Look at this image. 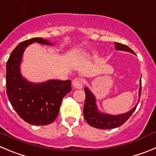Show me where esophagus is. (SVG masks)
<instances>
[{"instance_id": "obj_1", "label": "esophagus", "mask_w": 156, "mask_h": 156, "mask_svg": "<svg viewBox=\"0 0 156 156\" xmlns=\"http://www.w3.org/2000/svg\"><path fill=\"white\" fill-rule=\"evenodd\" d=\"M84 84H85V79L81 78H75L72 81V85H73L74 88H77V89H81L83 85H84Z\"/></svg>"}]
</instances>
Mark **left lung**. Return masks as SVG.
I'll use <instances>...</instances> for the list:
<instances>
[{"label": "left lung", "mask_w": 156, "mask_h": 156, "mask_svg": "<svg viewBox=\"0 0 156 156\" xmlns=\"http://www.w3.org/2000/svg\"><path fill=\"white\" fill-rule=\"evenodd\" d=\"M115 47L116 50H122L129 51L131 53L135 54V52L132 50L127 45L115 42ZM142 92V82L139 88V98ZM85 101L83 113L85 120L91 126L100 129H110L117 128L123 125L128 119L130 118L132 113L135 111L137 105L134 108L126 114H122L120 115H109L107 114H101L98 112L95 104V98L94 97L91 91L87 88H85Z\"/></svg>", "instance_id": "1"}]
</instances>
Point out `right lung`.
Instances as JSON below:
<instances>
[{
    "label": "right lung",
    "instance_id": "right-lung-1",
    "mask_svg": "<svg viewBox=\"0 0 156 156\" xmlns=\"http://www.w3.org/2000/svg\"><path fill=\"white\" fill-rule=\"evenodd\" d=\"M33 42L52 44L41 37L21 42L14 49L6 65L7 94L20 117L30 125L46 126L58 117L63 98L71 91V81L51 80L31 84L21 77L19 65L24 49Z\"/></svg>",
    "mask_w": 156,
    "mask_h": 156
}]
</instances>
